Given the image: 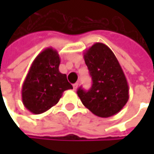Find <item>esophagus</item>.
Returning a JSON list of instances; mask_svg holds the SVG:
<instances>
[{
    "label": "esophagus",
    "instance_id": "34e87169",
    "mask_svg": "<svg viewBox=\"0 0 154 154\" xmlns=\"http://www.w3.org/2000/svg\"><path fill=\"white\" fill-rule=\"evenodd\" d=\"M77 87H78V83H76V84H74V85H73V88H74V90H77Z\"/></svg>",
    "mask_w": 154,
    "mask_h": 154
}]
</instances>
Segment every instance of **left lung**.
<instances>
[{
    "label": "left lung",
    "instance_id": "8db88e82",
    "mask_svg": "<svg viewBox=\"0 0 154 154\" xmlns=\"http://www.w3.org/2000/svg\"><path fill=\"white\" fill-rule=\"evenodd\" d=\"M85 62L92 77L90 90L81 87L77 95L94 115L109 118L119 112L129 98L126 76L113 51L103 43H95L84 52Z\"/></svg>",
    "mask_w": 154,
    "mask_h": 154
}]
</instances>
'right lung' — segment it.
Segmentation results:
<instances>
[{"label": "right lung", "instance_id": "1", "mask_svg": "<svg viewBox=\"0 0 154 154\" xmlns=\"http://www.w3.org/2000/svg\"><path fill=\"white\" fill-rule=\"evenodd\" d=\"M58 51L49 47L32 62L24 80L21 95L24 106L34 114H41L56 105L64 91L73 89L67 75L59 70Z\"/></svg>", "mask_w": 154, "mask_h": 154}]
</instances>
